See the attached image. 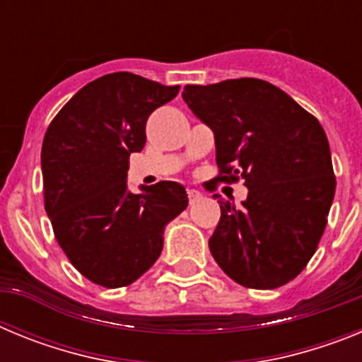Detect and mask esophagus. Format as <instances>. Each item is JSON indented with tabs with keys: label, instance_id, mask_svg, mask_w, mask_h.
Returning a JSON list of instances; mask_svg holds the SVG:
<instances>
[{
	"label": "esophagus",
	"instance_id": "esophagus-1",
	"mask_svg": "<svg viewBox=\"0 0 362 362\" xmlns=\"http://www.w3.org/2000/svg\"><path fill=\"white\" fill-rule=\"evenodd\" d=\"M187 194H188V201H190V203H196V201L201 199V196H203V194H201L199 190H196V188H188Z\"/></svg>",
	"mask_w": 362,
	"mask_h": 362
}]
</instances>
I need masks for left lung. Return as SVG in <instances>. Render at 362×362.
Instances as JSON below:
<instances>
[{
    "mask_svg": "<svg viewBox=\"0 0 362 362\" xmlns=\"http://www.w3.org/2000/svg\"><path fill=\"white\" fill-rule=\"evenodd\" d=\"M183 99L214 130L217 181L245 179L248 187L243 206L219 199L221 219L209 241L214 259L246 288L290 283L317 250L335 194L321 123L255 78L187 85Z\"/></svg>",
    "mask_w": 362,
    "mask_h": 362,
    "instance_id": "8db88e82",
    "label": "left lung"
}]
</instances>
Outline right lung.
<instances>
[{
    "label": "right lung",
    "mask_w": 362,
    "mask_h": 362,
    "mask_svg": "<svg viewBox=\"0 0 362 362\" xmlns=\"http://www.w3.org/2000/svg\"><path fill=\"white\" fill-rule=\"evenodd\" d=\"M179 85L130 72L101 76L57 112L41 148L45 210L76 270L105 288L129 286L158 261L163 228L187 209L174 181L127 190L132 152L146 141V119Z\"/></svg>",
    "instance_id": "obj_1"
}]
</instances>
